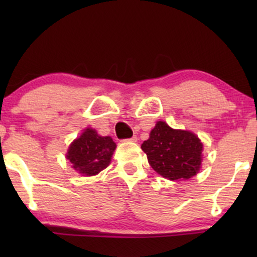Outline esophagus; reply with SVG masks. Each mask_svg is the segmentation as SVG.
<instances>
[{"label": "esophagus", "instance_id": "obj_1", "mask_svg": "<svg viewBox=\"0 0 257 257\" xmlns=\"http://www.w3.org/2000/svg\"><path fill=\"white\" fill-rule=\"evenodd\" d=\"M137 140H138V138H137L136 136H133L132 138H130V139H127V142H131V143H136Z\"/></svg>", "mask_w": 257, "mask_h": 257}]
</instances>
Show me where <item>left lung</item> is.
Segmentation results:
<instances>
[{
    "label": "left lung",
    "mask_w": 257,
    "mask_h": 257,
    "mask_svg": "<svg viewBox=\"0 0 257 257\" xmlns=\"http://www.w3.org/2000/svg\"><path fill=\"white\" fill-rule=\"evenodd\" d=\"M151 167L170 180H186L201 166L202 143L194 133L173 130L158 121L142 145Z\"/></svg>",
    "instance_id": "1"
}]
</instances>
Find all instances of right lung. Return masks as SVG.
<instances>
[{
    "mask_svg": "<svg viewBox=\"0 0 257 257\" xmlns=\"http://www.w3.org/2000/svg\"><path fill=\"white\" fill-rule=\"evenodd\" d=\"M115 144L110 137H100L92 128H86L69 147L66 158L80 174L96 175L110 165Z\"/></svg>",
    "mask_w": 257,
    "mask_h": 257,
    "instance_id": "right-lung-1",
    "label": "right lung"
}]
</instances>
